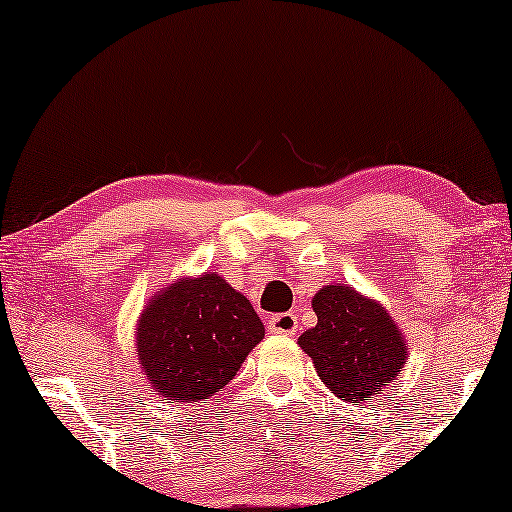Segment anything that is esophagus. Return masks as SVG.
Here are the masks:
<instances>
[{
	"mask_svg": "<svg viewBox=\"0 0 512 512\" xmlns=\"http://www.w3.org/2000/svg\"><path fill=\"white\" fill-rule=\"evenodd\" d=\"M297 315L295 313H276L267 320V331L270 333H283V335H292L297 331Z\"/></svg>",
	"mask_w": 512,
	"mask_h": 512,
	"instance_id": "34e87169",
	"label": "esophagus"
}]
</instances>
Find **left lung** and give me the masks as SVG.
<instances>
[{
	"instance_id": "1",
	"label": "left lung",
	"mask_w": 512,
	"mask_h": 512,
	"mask_svg": "<svg viewBox=\"0 0 512 512\" xmlns=\"http://www.w3.org/2000/svg\"><path fill=\"white\" fill-rule=\"evenodd\" d=\"M317 324L299 335L326 388L349 404H367L406 363L404 335L383 311L349 286H324L313 297Z\"/></svg>"
}]
</instances>
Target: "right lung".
I'll use <instances>...</instances> for the list:
<instances>
[{"label":"right lung","instance_id":"obj_1","mask_svg":"<svg viewBox=\"0 0 512 512\" xmlns=\"http://www.w3.org/2000/svg\"><path fill=\"white\" fill-rule=\"evenodd\" d=\"M263 335L249 299L222 276L204 274L149 301L138 324V360L156 395L192 404L220 392Z\"/></svg>","mask_w":512,"mask_h":512}]
</instances>
